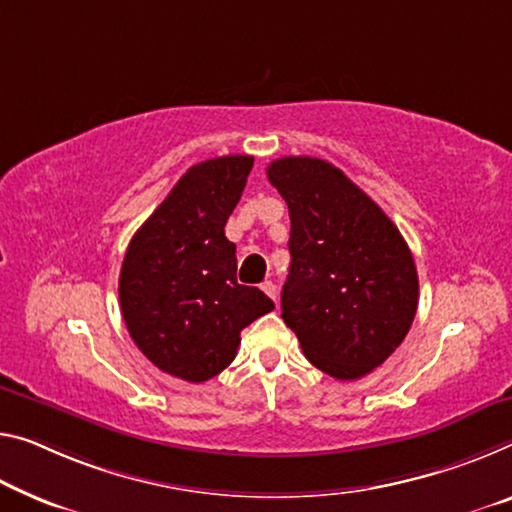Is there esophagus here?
<instances>
[{
  "instance_id": "obj_1",
  "label": "esophagus",
  "mask_w": 512,
  "mask_h": 512,
  "mask_svg": "<svg viewBox=\"0 0 512 512\" xmlns=\"http://www.w3.org/2000/svg\"><path fill=\"white\" fill-rule=\"evenodd\" d=\"M261 290H263L265 295H270L272 300H274V304H277V286H274L272 281H263V283H261Z\"/></svg>"
}]
</instances>
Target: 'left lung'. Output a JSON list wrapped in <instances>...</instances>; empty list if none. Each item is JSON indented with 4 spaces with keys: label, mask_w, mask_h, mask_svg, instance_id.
<instances>
[{
    "label": "left lung",
    "mask_w": 512,
    "mask_h": 512,
    "mask_svg": "<svg viewBox=\"0 0 512 512\" xmlns=\"http://www.w3.org/2000/svg\"><path fill=\"white\" fill-rule=\"evenodd\" d=\"M290 215L281 318L304 357L336 380H359L403 343L419 304L412 251L384 210L320 157L267 167Z\"/></svg>",
    "instance_id": "8db88e82"
}]
</instances>
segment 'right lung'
Segmentation results:
<instances>
[{
	"instance_id": "obj_1",
	"label": "right lung",
	"mask_w": 512,
	"mask_h": 512,
	"mask_svg": "<svg viewBox=\"0 0 512 512\" xmlns=\"http://www.w3.org/2000/svg\"><path fill=\"white\" fill-rule=\"evenodd\" d=\"M251 167V155L194 164L125 251V327L160 371L180 380L199 384L222 373L242 329L274 309L263 290L240 286L235 245L224 235Z\"/></svg>"
}]
</instances>
